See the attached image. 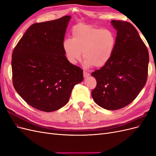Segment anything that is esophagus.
Listing matches in <instances>:
<instances>
[{
	"instance_id": "1",
	"label": "esophagus",
	"mask_w": 156,
	"mask_h": 156,
	"mask_svg": "<svg viewBox=\"0 0 156 156\" xmlns=\"http://www.w3.org/2000/svg\"><path fill=\"white\" fill-rule=\"evenodd\" d=\"M83 76H84V78H87V77L90 76V73H88L87 72H85V71H84V72H83Z\"/></svg>"
}]
</instances>
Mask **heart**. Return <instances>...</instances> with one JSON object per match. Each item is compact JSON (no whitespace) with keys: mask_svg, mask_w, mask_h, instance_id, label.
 <instances>
[{"mask_svg":"<svg viewBox=\"0 0 156 156\" xmlns=\"http://www.w3.org/2000/svg\"><path fill=\"white\" fill-rule=\"evenodd\" d=\"M116 43V35L109 29L80 24L72 30V39L63 41V49L69 62L75 64L83 58L86 67L101 68L111 58Z\"/></svg>","mask_w":156,"mask_h":156,"instance_id":"heart-1","label":"heart"}]
</instances>
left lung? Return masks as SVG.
<instances>
[{
    "instance_id": "obj_1",
    "label": "left lung",
    "mask_w": 156,
    "mask_h": 156,
    "mask_svg": "<svg viewBox=\"0 0 156 156\" xmlns=\"http://www.w3.org/2000/svg\"><path fill=\"white\" fill-rule=\"evenodd\" d=\"M111 23L117 31L116 46L108 63L91 73L97 81L92 96L101 107L117 110L129 105L144 88L149 54L130 23L112 20Z\"/></svg>"
}]
</instances>
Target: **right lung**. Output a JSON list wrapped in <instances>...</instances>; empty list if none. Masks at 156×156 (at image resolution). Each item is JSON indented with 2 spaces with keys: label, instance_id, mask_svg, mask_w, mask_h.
Instances as JSON below:
<instances>
[{
  "label": "right lung",
  "instance_id": "obj_1",
  "mask_svg": "<svg viewBox=\"0 0 156 156\" xmlns=\"http://www.w3.org/2000/svg\"><path fill=\"white\" fill-rule=\"evenodd\" d=\"M70 16L34 23L27 30L12 53L13 84L28 104L52 112L69 101L83 69L71 64L63 49Z\"/></svg>",
  "mask_w": 156,
  "mask_h": 156
}]
</instances>
